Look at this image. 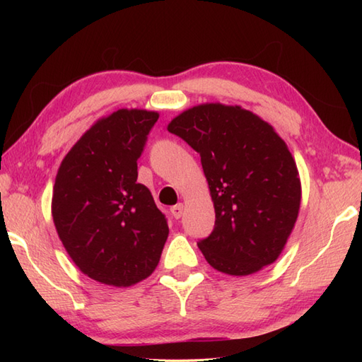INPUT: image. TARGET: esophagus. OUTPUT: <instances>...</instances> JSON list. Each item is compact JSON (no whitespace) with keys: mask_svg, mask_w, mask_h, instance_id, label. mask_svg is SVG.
Here are the masks:
<instances>
[{"mask_svg":"<svg viewBox=\"0 0 362 362\" xmlns=\"http://www.w3.org/2000/svg\"><path fill=\"white\" fill-rule=\"evenodd\" d=\"M171 213H173V216H174L175 219L182 218V214H183V204H177V205L171 206Z\"/></svg>","mask_w":362,"mask_h":362,"instance_id":"esophagus-1","label":"esophagus"}]
</instances>
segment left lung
<instances>
[{
	"label": "left lung",
	"mask_w": 362,
	"mask_h": 362,
	"mask_svg": "<svg viewBox=\"0 0 362 362\" xmlns=\"http://www.w3.org/2000/svg\"><path fill=\"white\" fill-rule=\"evenodd\" d=\"M199 156L214 204V228L197 243L209 264L250 275L280 257L298 216V171L279 134L240 105L202 104L168 124Z\"/></svg>",
	"instance_id": "1"
}]
</instances>
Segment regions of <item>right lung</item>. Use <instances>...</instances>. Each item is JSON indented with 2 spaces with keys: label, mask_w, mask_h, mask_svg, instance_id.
<instances>
[{
  "label": "right lung",
  "mask_w": 362,
  "mask_h": 362,
  "mask_svg": "<svg viewBox=\"0 0 362 362\" xmlns=\"http://www.w3.org/2000/svg\"><path fill=\"white\" fill-rule=\"evenodd\" d=\"M157 119V112H113L79 138L59 168L54 226L74 264L99 283L132 286L160 261L168 222L136 182V160Z\"/></svg>",
  "instance_id": "right-lung-1"
}]
</instances>
